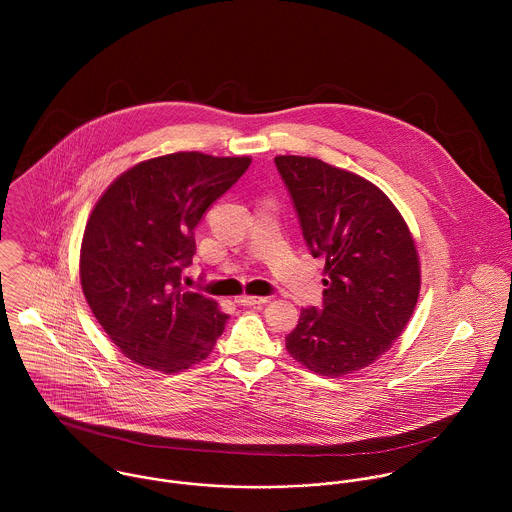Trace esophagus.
Here are the masks:
<instances>
[{
	"instance_id": "34e87169",
	"label": "esophagus",
	"mask_w": 512,
	"mask_h": 512,
	"mask_svg": "<svg viewBox=\"0 0 512 512\" xmlns=\"http://www.w3.org/2000/svg\"><path fill=\"white\" fill-rule=\"evenodd\" d=\"M266 301H268V297H262V295H240L236 299V303H240V305H260Z\"/></svg>"
}]
</instances>
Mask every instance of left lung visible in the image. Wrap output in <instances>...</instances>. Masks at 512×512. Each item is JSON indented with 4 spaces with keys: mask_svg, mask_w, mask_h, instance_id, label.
<instances>
[{
    "mask_svg": "<svg viewBox=\"0 0 512 512\" xmlns=\"http://www.w3.org/2000/svg\"><path fill=\"white\" fill-rule=\"evenodd\" d=\"M309 252L325 258L323 309H301L286 337L297 363L337 378L374 363L400 337L420 295L406 220L370 181L315 157L278 155Z\"/></svg>",
    "mask_w": 512,
    "mask_h": 512,
    "instance_id": "1",
    "label": "left lung"
}]
</instances>
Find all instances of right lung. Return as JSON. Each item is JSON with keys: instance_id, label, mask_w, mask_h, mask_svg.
Masks as SVG:
<instances>
[{"instance_id": "right-lung-1", "label": "right lung", "mask_w": 512, "mask_h": 512, "mask_svg": "<svg viewBox=\"0 0 512 512\" xmlns=\"http://www.w3.org/2000/svg\"><path fill=\"white\" fill-rule=\"evenodd\" d=\"M250 157L179 151L122 173L98 199L80 246L84 297L112 343L134 363L179 372L207 359L226 313L181 274L195 256L205 211L248 169Z\"/></svg>"}]
</instances>
